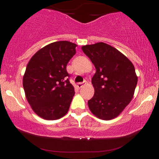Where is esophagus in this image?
Listing matches in <instances>:
<instances>
[{
	"mask_svg": "<svg viewBox=\"0 0 159 159\" xmlns=\"http://www.w3.org/2000/svg\"><path fill=\"white\" fill-rule=\"evenodd\" d=\"M86 83H87V81H84V82H81V83H78V88H81L82 87H83L84 85L86 84Z\"/></svg>",
	"mask_w": 159,
	"mask_h": 159,
	"instance_id": "obj_1",
	"label": "esophagus"
}]
</instances>
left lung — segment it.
<instances>
[{"instance_id":"left-lung-1","label":"left lung","mask_w":159,"mask_h":159,"mask_svg":"<svg viewBox=\"0 0 159 159\" xmlns=\"http://www.w3.org/2000/svg\"><path fill=\"white\" fill-rule=\"evenodd\" d=\"M95 66V93L88 101L91 112L104 120L119 116L132 101L138 83L134 65L117 49L104 43L81 47Z\"/></svg>"}]
</instances>
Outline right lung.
Wrapping results in <instances>:
<instances>
[{"label": "right lung", "mask_w": 159, "mask_h": 159, "mask_svg": "<svg viewBox=\"0 0 159 159\" xmlns=\"http://www.w3.org/2000/svg\"><path fill=\"white\" fill-rule=\"evenodd\" d=\"M77 45L58 41L47 45L32 57L23 77L26 98L33 111L45 120H54L68 112L75 95L66 65Z\"/></svg>", "instance_id": "right-lung-1"}]
</instances>
